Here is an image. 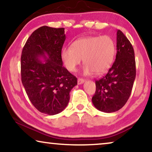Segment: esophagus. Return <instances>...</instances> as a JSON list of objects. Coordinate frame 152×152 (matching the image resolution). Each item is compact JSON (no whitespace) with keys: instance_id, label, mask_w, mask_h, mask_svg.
I'll use <instances>...</instances> for the list:
<instances>
[{"instance_id":"obj_1","label":"esophagus","mask_w":152,"mask_h":152,"mask_svg":"<svg viewBox=\"0 0 152 152\" xmlns=\"http://www.w3.org/2000/svg\"><path fill=\"white\" fill-rule=\"evenodd\" d=\"M84 82V79H82V78H79L77 80V84H82Z\"/></svg>"}]
</instances>
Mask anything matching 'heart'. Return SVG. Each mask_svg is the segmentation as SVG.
<instances>
[{"label":"heart","instance_id":"b5f03b06","mask_svg":"<svg viewBox=\"0 0 152 152\" xmlns=\"http://www.w3.org/2000/svg\"><path fill=\"white\" fill-rule=\"evenodd\" d=\"M115 41L111 37L89 36L77 39L72 48H65L61 53V58L66 68L75 72L82 59L84 75L93 72L99 75L107 71L113 63L115 55Z\"/></svg>","mask_w":152,"mask_h":152}]
</instances>
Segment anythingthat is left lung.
Listing matches in <instances>:
<instances>
[{"label":"left lung","mask_w":152,"mask_h":152,"mask_svg":"<svg viewBox=\"0 0 152 152\" xmlns=\"http://www.w3.org/2000/svg\"><path fill=\"white\" fill-rule=\"evenodd\" d=\"M136 75L134 48L118 30L115 61L106 75L95 81L96 91L92 97L95 107L105 113H113L123 107L129 98Z\"/></svg>","instance_id":"obj_1"}]
</instances>
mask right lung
<instances>
[{"label": "right lung", "mask_w": 152, "mask_h": 152, "mask_svg": "<svg viewBox=\"0 0 152 152\" xmlns=\"http://www.w3.org/2000/svg\"><path fill=\"white\" fill-rule=\"evenodd\" d=\"M65 40L64 28L42 26L32 32L22 50V84L33 106L50 115L65 109L70 91L77 84L76 77L63 66L61 49Z\"/></svg>", "instance_id": "add662e5"}]
</instances>
